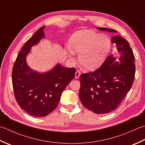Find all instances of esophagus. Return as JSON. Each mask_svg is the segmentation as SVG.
<instances>
[{
	"label": "esophagus",
	"mask_w": 145,
	"mask_h": 145,
	"mask_svg": "<svg viewBox=\"0 0 145 145\" xmlns=\"http://www.w3.org/2000/svg\"><path fill=\"white\" fill-rule=\"evenodd\" d=\"M80 75H81L80 71H78V70L76 71V72L75 73V78L76 79H78V78H79V76H80Z\"/></svg>",
	"instance_id": "esophagus-1"
}]
</instances>
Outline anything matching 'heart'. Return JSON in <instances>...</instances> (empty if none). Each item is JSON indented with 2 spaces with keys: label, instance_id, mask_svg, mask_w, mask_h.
Masks as SVG:
<instances>
[{
  "label": "heart",
  "instance_id": "b5f03b06",
  "mask_svg": "<svg viewBox=\"0 0 145 145\" xmlns=\"http://www.w3.org/2000/svg\"><path fill=\"white\" fill-rule=\"evenodd\" d=\"M72 49L68 48L70 54L79 53L78 59L81 66L87 70H94L103 63L111 49L110 38L91 31H79L69 39Z\"/></svg>",
  "mask_w": 145,
  "mask_h": 145
}]
</instances>
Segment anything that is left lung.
Returning <instances> with one entry per match:
<instances>
[{
    "label": "left lung",
    "instance_id": "1",
    "mask_svg": "<svg viewBox=\"0 0 145 145\" xmlns=\"http://www.w3.org/2000/svg\"><path fill=\"white\" fill-rule=\"evenodd\" d=\"M101 31L116 30L97 27ZM117 51L106 59L99 69L81 74L79 97L82 105L96 114L115 110L129 92L135 74V56L129 42L120 35L111 39Z\"/></svg>",
    "mask_w": 145,
    "mask_h": 145
}]
</instances>
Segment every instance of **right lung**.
<instances>
[{"label":"right lung","instance_id":"add662e5","mask_svg":"<svg viewBox=\"0 0 145 145\" xmlns=\"http://www.w3.org/2000/svg\"><path fill=\"white\" fill-rule=\"evenodd\" d=\"M44 27L35 32L24 44L15 61L12 81L16 99L21 109L32 116H46L57 108L61 94L74 78L76 69L57 64L44 73L32 70L26 63L31 47L45 35Z\"/></svg>","mask_w":145,"mask_h":145}]
</instances>
